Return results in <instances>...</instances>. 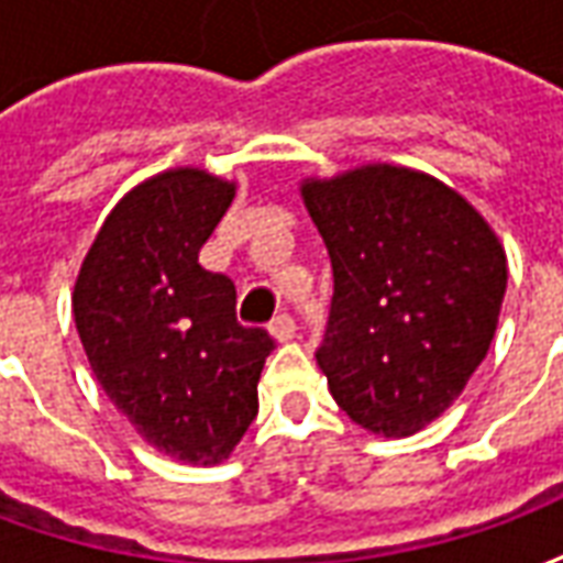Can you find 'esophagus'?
Segmentation results:
<instances>
[{"label": "esophagus", "mask_w": 563, "mask_h": 563, "mask_svg": "<svg viewBox=\"0 0 563 563\" xmlns=\"http://www.w3.org/2000/svg\"><path fill=\"white\" fill-rule=\"evenodd\" d=\"M271 334H274V341H292L295 338V319L289 313H280V317H274V322L268 325Z\"/></svg>", "instance_id": "34e87169"}]
</instances>
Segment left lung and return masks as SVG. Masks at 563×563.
<instances>
[{"label": "left lung", "mask_w": 563, "mask_h": 563, "mask_svg": "<svg viewBox=\"0 0 563 563\" xmlns=\"http://www.w3.org/2000/svg\"><path fill=\"white\" fill-rule=\"evenodd\" d=\"M334 295L317 365L355 424L410 437L446 413L492 346L507 253L452 186L374 162L301 180Z\"/></svg>", "instance_id": "1"}]
</instances>
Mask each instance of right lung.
I'll use <instances>...</instances> for the list:
<instances>
[{
    "mask_svg": "<svg viewBox=\"0 0 563 563\" xmlns=\"http://www.w3.org/2000/svg\"><path fill=\"white\" fill-rule=\"evenodd\" d=\"M234 198L232 180L168 168L132 186L80 262L71 313L104 395L150 446L220 464L258 413L265 329L234 317V283L198 250Z\"/></svg>",
    "mask_w": 563,
    "mask_h": 563,
    "instance_id": "add662e5",
    "label": "right lung"
}]
</instances>
